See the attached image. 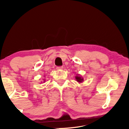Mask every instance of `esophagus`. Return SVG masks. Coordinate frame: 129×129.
I'll use <instances>...</instances> for the list:
<instances>
[{
	"label": "esophagus",
	"instance_id": "1",
	"mask_svg": "<svg viewBox=\"0 0 129 129\" xmlns=\"http://www.w3.org/2000/svg\"><path fill=\"white\" fill-rule=\"evenodd\" d=\"M56 69H57V70H62L63 69V66H57Z\"/></svg>",
	"mask_w": 129,
	"mask_h": 129
}]
</instances>
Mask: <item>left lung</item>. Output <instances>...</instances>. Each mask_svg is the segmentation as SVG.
Returning a JSON list of instances; mask_svg holds the SVG:
<instances>
[{"instance_id":"8db88e82","label":"left lung","mask_w":129,"mask_h":129,"mask_svg":"<svg viewBox=\"0 0 129 129\" xmlns=\"http://www.w3.org/2000/svg\"><path fill=\"white\" fill-rule=\"evenodd\" d=\"M75 79L77 82H78L79 83H82L83 82V78L81 76H79V75L76 76L75 77Z\"/></svg>"}]
</instances>
